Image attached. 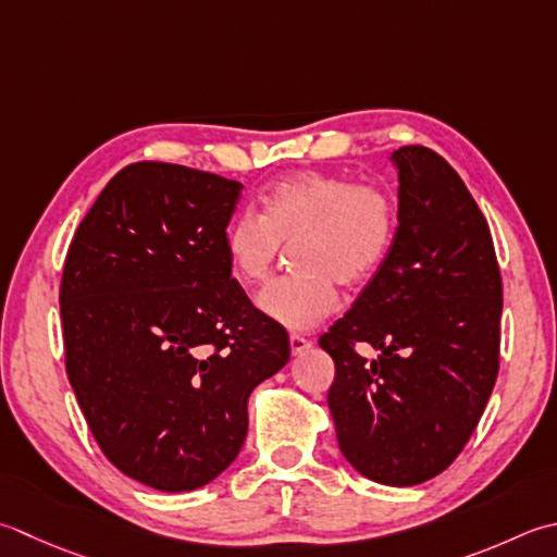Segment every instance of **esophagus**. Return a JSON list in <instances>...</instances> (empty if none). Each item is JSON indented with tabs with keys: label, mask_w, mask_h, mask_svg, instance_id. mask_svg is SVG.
I'll return each mask as SVG.
<instances>
[{
	"label": "esophagus",
	"mask_w": 557,
	"mask_h": 557,
	"mask_svg": "<svg viewBox=\"0 0 557 557\" xmlns=\"http://www.w3.org/2000/svg\"><path fill=\"white\" fill-rule=\"evenodd\" d=\"M289 345H292V355H301V352L309 350L311 341H309V337H304L301 333H292L289 335Z\"/></svg>",
	"instance_id": "esophagus-1"
}]
</instances>
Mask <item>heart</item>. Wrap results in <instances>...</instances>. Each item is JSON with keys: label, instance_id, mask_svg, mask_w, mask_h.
<instances>
[{"label": "heart", "instance_id": "obj_1", "mask_svg": "<svg viewBox=\"0 0 557 557\" xmlns=\"http://www.w3.org/2000/svg\"><path fill=\"white\" fill-rule=\"evenodd\" d=\"M398 207L374 183H352L341 173L299 171L268 185L260 214L244 210L228 224L224 250L244 285H263L292 246L297 270L268 285L258 307L292 331L311 329L341 301L337 282L359 287L386 263L396 244Z\"/></svg>", "mask_w": 557, "mask_h": 557}]
</instances>
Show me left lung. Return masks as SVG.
<instances>
[{
	"mask_svg": "<svg viewBox=\"0 0 557 557\" xmlns=\"http://www.w3.org/2000/svg\"><path fill=\"white\" fill-rule=\"evenodd\" d=\"M398 232L386 263L319 345L333 357L337 444L369 481H430L463 451L499 369V275L490 226L449 163L394 151ZM359 342L380 352L367 360Z\"/></svg>",
	"mask_w": 557,
	"mask_h": 557,
	"instance_id": "8db88e82",
	"label": "left lung"
}]
</instances>
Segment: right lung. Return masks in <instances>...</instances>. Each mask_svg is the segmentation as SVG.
Instances as JSON below:
<instances>
[{"mask_svg":"<svg viewBox=\"0 0 557 557\" xmlns=\"http://www.w3.org/2000/svg\"><path fill=\"white\" fill-rule=\"evenodd\" d=\"M244 185L129 163L64 258V367L117 471L163 493L214 481L242 451L248 396L289 362V335L232 277L224 234Z\"/></svg>","mask_w":557,"mask_h":557,"instance_id":"obj_1","label":"right lung"}]
</instances>
